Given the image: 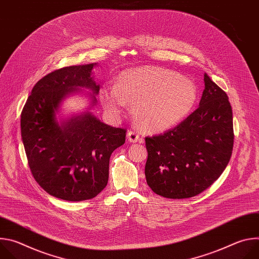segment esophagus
Segmentation results:
<instances>
[{"mask_svg":"<svg viewBox=\"0 0 259 259\" xmlns=\"http://www.w3.org/2000/svg\"><path fill=\"white\" fill-rule=\"evenodd\" d=\"M127 139L130 141V142H137V141H139V139H140V136H139V134L137 133V132H135V131H129L128 133H127Z\"/></svg>","mask_w":259,"mask_h":259,"instance_id":"esophagus-1","label":"esophagus"}]
</instances>
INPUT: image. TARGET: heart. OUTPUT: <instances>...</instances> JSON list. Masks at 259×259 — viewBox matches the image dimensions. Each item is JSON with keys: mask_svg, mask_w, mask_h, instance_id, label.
Segmentation results:
<instances>
[{"mask_svg": "<svg viewBox=\"0 0 259 259\" xmlns=\"http://www.w3.org/2000/svg\"><path fill=\"white\" fill-rule=\"evenodd\" d=\"M98 96L108 115L118 117L130 103L136 125L145 132L160 133L193 112L199 93L196 84L179 73L144 65L123 70L116 85H102Z\"/></svg>", "mask_w": 259, "mask_h": 259, "instance_id": "heart-1", "label": "heart"}]
</instances>
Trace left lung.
<instances>
[{
    "mask_svg": "<svg viewBox=\"0 0 259 259\" xmlns=\"http://www.w3.org/2000/svg\"><path fill=\"white\" fill-rule=\"evenodd\" d=\"M199 107L174 129L145 137V178L159 196L195 197L228 166L234 146L233 110L227 93L207 75Z\"/></svg>",
    "mask_w": 259,
    "mask_h": 259,
    "instance_id": "1",
    "label": "left lung"
}]
</instances>
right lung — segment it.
Instances as JSON below:
<instances>
[{
	"instance_id": "obj_1",
	"label": "right lung",
	"mask_w": 259,
	"mask_h": 259,
	"mask_svg": "<svg viewBox=\"0 0 259 259\" xmlns=\"http://www.w3.org/2000/svg\"><path fill=\"white\" fill-rule=\"evenodd\" d=\"M96 65L48 73L33 86L21 113V138L32 176L45 192L64 201L96 197L107 184L110 155L125 143V129L102 123L91 112L99 92ZM82 89L91 91L85 112L59 120L63 101Z\"/></svg>"
}]
</instances>
